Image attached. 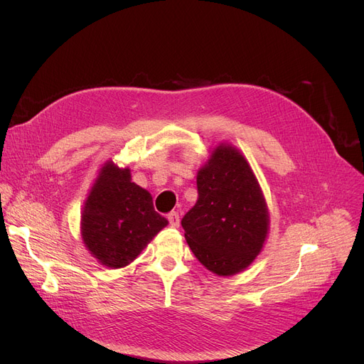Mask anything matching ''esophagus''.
Masks as SVG:
<instances>
[{
	"label": "esophagus",
	"mask_w": 364,
	"mask_h": 364,
	"mask_svg": "<svg viewBox=\"0 0 364 364\" xmlns=\"http://www.w3.org/2000/svg\"><path fill=\"white\" fill-rule=\"evenodd\" d=\"M168 221H169V224L172 225V227H178L180 225V215H178V213H169L168 214Z\"/></svg>",
	"instance_id": "esophagus-1"
}]
</instances>
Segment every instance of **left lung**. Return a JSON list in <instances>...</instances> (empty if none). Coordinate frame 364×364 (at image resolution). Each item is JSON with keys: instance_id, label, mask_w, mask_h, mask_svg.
Returning <instances> with one entry per match:
<instances>
[{"instance_id": "left-lung-1", "label": "left lung", "mask_w": 364, "mask_h": 364, "mask_svg": "<svg viewBox=\"0 0 364 364\" xmlns=\"http://www.w3.org/2000/svg\"><path fill=\"white\" fill-rule=\"evenodd\" d=\"M198 202L183 217L195 257L218 276H232L261 252L269 214L254 172L240 153L221 144L198 172Z\"/></svg>"}]
</instances>
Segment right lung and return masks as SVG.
<instances>
[{
	"instance_id": "add662e5",
	"label": "right lung",
	"mask_w": 364,
	"mask_h": 364,
	"mask_svg": "<svg viewBox=\"0 0 364 364\" xmlns=\"http://www.w3.org/2000/svg\"><path fill=\"white\" fill-rule=\"evenodd\" d=\"M166 224L147 190L131 183L128 168L105 164L81 218L82 240L94 258L110 269H121L136 259Z\"/></svg>"
}]
</instances>
